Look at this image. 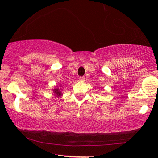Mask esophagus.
Here are the masks:
<instances>
[{"mask_svg": "<svg viewBox=\"0 0 158 158\" xmlns=\"http://www.w3.org/2000/svg\"><path fill=\"white\" fill-rule=\"evenodd\" d=\"M79 81H85V77H79Z\"/></svg>", "mask_w": 158, "mask_h": 158, "instance_id": "1", "label": "esophagus"}]
</instances>
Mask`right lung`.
I'll return each mask as SVG.
<instances>
[{"instance_id":"1","label":"right lung","mask_w":158,"mask_h":158,"mask_svg":"<svg viewBox=\"0 0 158 158\" xmlns=\"http://www.w3.org/2000/svg\"><path fill=\"white\" fill-rule=\"evenodd\" d=\"M53 90V93L55 94V96L56 97H60L61 95H62V93H61V89L60 88H55V89L52 90Z\"/></svg>"}]
</instances>
